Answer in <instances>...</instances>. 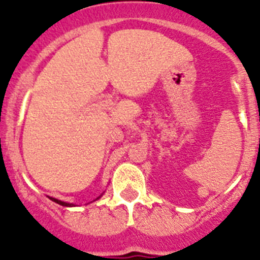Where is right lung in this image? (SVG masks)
Returning a JSON list of instances; mask_svg holds the SVG:
<instances>
[{
    "mask_svg": "<svg viewBox=\"0 0 260 260\" xmlns=\"http://www.w3.org/2000/svg\"><path fill=\"white\" fill-rule=\"evenodd\" d=\"M49 198H50V200L53 201V202L58 203V205H60V206H64V207H71V206H74V203H67V202H63V201H59V200H57V198H51V197H49Z\"/></svg>",
    "mask_w": 260,
    "mask_h": 260,
    "instance_id": "add662e5",
    "label": "right lung"
}]
</instances>
